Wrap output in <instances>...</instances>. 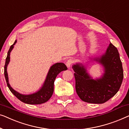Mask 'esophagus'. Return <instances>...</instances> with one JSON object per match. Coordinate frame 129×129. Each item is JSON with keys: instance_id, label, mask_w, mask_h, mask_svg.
Listing matches in <instances>:
<instances>
[{"instance_id": "1", "label": "esophagus", "mask_w": 129, "mask_h": 129, "mask_svg": "<svg viewBox=\"0 0 129 129\" xmlns=\"http://www.w3.org/2000/svg\"><path fill=\"white\" fill-rule=\"evenodd\" d=\"M72 63H73V60H72V59H68V60L66 62V65H67V67H68V68H70V67L71 66Z\"/></svg>"}]
</instances>
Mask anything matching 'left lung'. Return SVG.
<instances>
[{
    "mask_svg": "<svg viewBox=\"0 0 129 129\" xmlns=\"http://www.w3.org/2000/svg\"><path fill=\"white\" fill-rule=\"evenodd\" d=\"M96 60L105 67L101 78L93 80L82 65H73L76 92L81 100L90 103H103L119 91L123 79L122 64L116 47L109 44L106 53Z\"/></svg>",
    "mask_w": 129,
    "mask_h": 129,
    "instance_id": "8db88e82",
    "label": "left lung"
}]
</instances>
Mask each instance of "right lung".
<instances>
[{
	"instance_id": "1",
	"label": "right lung",
	"mask_w": 129,
	"mask_h": 129,
	"mask_svg": "<svg viewBox=\"0 0 129 129\" xmlns=\"http://www.w3.org/2000/svg\"><path fill=\"white\" fill-rule=\"evenodd\" d=\"M16 42H17V41L16 40L14 41V44L10 46V49L8 51V55H7L6 58V62H5V77L8 88H9L11 92L17 98L25 103H27V104L30 105H39L46 102L48 101L50 99L52 93H53L54 83L57 75L59 73H60L61 71L67 70L68 68H67V66L64 63H56L55 64L51 67L50 70L48 71V73L47 74L45 82L40 90L35 93L28 95H24L18 93L17 92L14 90L9 85L8 80V72H7V66H8L10 61V52L12 50V49L13 48L14 45L16 44Z\"/></svg>"
}]
</instances>
